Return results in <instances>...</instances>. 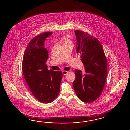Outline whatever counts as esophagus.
Segmentation results:
<instances>
[{"label": "esophagus", "instance_id": "34e87169", "mask_svg": "<svg viewBox=\"0 0 130 130\" xmlns=\"http://www.w3.org/2000/svg\"><path fill=\"white\" fill-rule=\"evenodd\" d=\"M62 72H63V74H64V76H66L68 73V72L66 71H63Z\"/></svg>", "mask_w": 130, "mask_h": 130}]
</instances>
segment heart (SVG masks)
Instances as JSON below:
<instances>
[{"label": "heart", "instance_id": "b5f03b06", "mask_svg": "<svg viewBox=\"0 0 130 130\" xmlns=\"http://www.w3.org/2000/svg\"><path fill=\"white\" fill-rule=\"evenodd\" d=\"M62 41L63 43V44H67L69 43H71V41L70 40V39L66 37H64L62 39Z\"/></svg>", "mask_w": 130, "mask_h": 130}]
</instances>
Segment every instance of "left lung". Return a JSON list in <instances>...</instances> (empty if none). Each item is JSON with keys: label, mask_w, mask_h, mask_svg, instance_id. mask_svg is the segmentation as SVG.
I'll use <instances>...</instances> for the list:
<instances>
[{"label": "left lung", "mask_w": 130, "mask_h": 130, "mask_svg": "<svg viewBox=\"0 0 130 130\" xmlns=\"http://www.w3.org/2000/svg\"><path fill=\"white\" fill-rule=\"evenodd\" d=\"M76 52L80 55L85 73L75 69L73 82L76 94L82 101L91 103L97 100L104 88L107 62L101 44L96 38L81 30L74 31Z\"/></svg>", "instance_id": "left-lung-1"}]
</instances>
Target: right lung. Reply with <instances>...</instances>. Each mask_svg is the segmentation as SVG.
I'll use <instances>...</instances> for the list:
<instances>
[{"label": "right lung", "instance_id": "add662e5", "mask_svg": "<svg viewBox=\"0 0 130 130\" xmlns=\"http://www.w3.org/2000/svg\"><path fill=\"white\" fill-rule=\"evenodd\" d=\"M53 32H44L31 40L25 50L22 71L33 96L39 102L50 103L58 96L63 77L61 71L49 70L46 64L49 54L44 42Z\"/></svg>", "mask_w": 130, "mask_h": 130}]
</instances>
